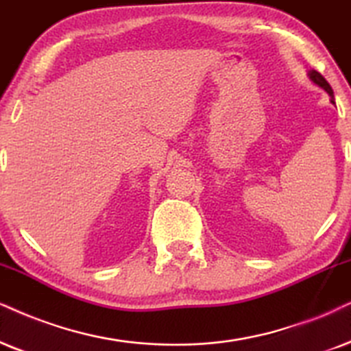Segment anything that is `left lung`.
<instances>
[{"mask_svg":"<svg viewBox=\"0 0 351 351\" xmlns=\"http://www.w3.org/2000/svg\"><path fill=\"white\" fill-rule=\"evenodd\" d=\"M309 77H311V81H313L314 84H317L319 87H322L324 90H326L327 94H329V95L332 97V104H335V101H334V90H332L330 84L327 82L326 79H324L322 74L317 73V71H309Z\"/></svg>","mask_w":351,"mask_h":351,"instance_id":"obj_1","label":"left lung"}]
</instances>
